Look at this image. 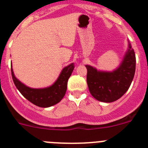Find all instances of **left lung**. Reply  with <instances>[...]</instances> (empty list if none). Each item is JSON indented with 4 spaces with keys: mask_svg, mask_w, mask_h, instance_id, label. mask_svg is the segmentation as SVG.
<instances>
[{
    "mask_svg": "<svg viewBox=\"0 0 148 148\" xmlns=\"http://www.w3.org/2000/svg\"><path fill=\"white\" fill-rule=\"evenodd\" d=\"M87 82L91 95L102 102H113L122 96L130 87L136 70L135 52L129 48L121 64L113 72L98 71L86 65Z\"/></svg>",
    "mask_w": 148,
    "mask_h": 148,
    "instance_id": "left-lung-1",
    "label": "left lung"
}]
</instances>
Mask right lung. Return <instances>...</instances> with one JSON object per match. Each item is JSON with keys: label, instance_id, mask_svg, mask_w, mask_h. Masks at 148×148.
I'll list each match as a JSON object with an SVG mask.
<instances>
[{"label": "right lung", "instance_id": "right-lung-1", "mask_svg": "<svg viewBox=\"0 0 148 148\" xmlns=\"http://www.w3.org/2000/svg\"><path fill=\"white\" fill-rule=\"evenodd\" d=\"M74 70V64H70L61 71L58 79L53 85L42 89L30 88L17 79L11 68L12 76L15 87L30 102L40 108H49L58 103L64 98L66 91L67 82Z\"/></svg>", "mask_w": 148, "mask_h": 148}]
</instances>
